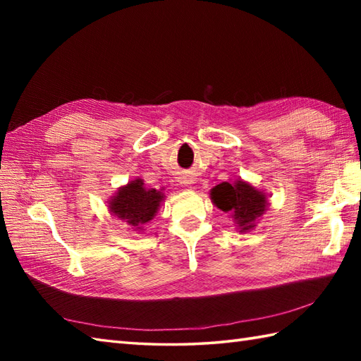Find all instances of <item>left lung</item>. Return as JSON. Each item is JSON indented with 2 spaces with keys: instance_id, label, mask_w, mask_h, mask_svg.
I'll use <instances>...</instances> for the list:
<instances>
[{
  "instance_id": "1",
  "label": "left lung",
  "mask_w": 361,
  "mask_h": 361,
  "mask_svg": "<svg viewBox=\"0 0 361 361\" xmlns=\"http://www.w3.org/2000/svg\"><path fill=\"white\" fill-rule=\"evenodd\" d=\"M211 198L217 208L231 214V217L242 231H248L256 226V219L264 214L267 208V198L248 183H221L211 190Z\"/></svg>"
}]
</instances>
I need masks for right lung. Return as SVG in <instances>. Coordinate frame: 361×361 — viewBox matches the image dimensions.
<instances>
[{"label":"right lung","mask_w":361,"mask_h":361,"mask_svg":"<svg viewBox=\"0 0 361 361\" xmlns=\"http://www.w3.org/2000/svg\"><path fill=\"white\" fill-rule=\"evenodd\" d=\"M161 200L163 194L157 189H145L142 180H135L118 190L116 197L110 202V209L118 219L141 229L155 216Z\"/></svg>","instance_id":"obj_1"}]
</instances>
